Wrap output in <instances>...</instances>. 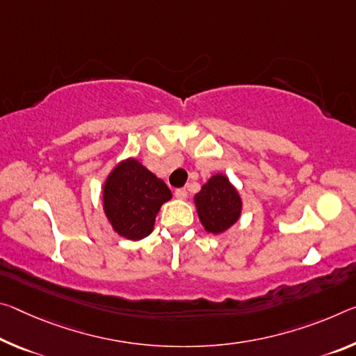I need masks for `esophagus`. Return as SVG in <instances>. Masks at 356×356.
I'll return each mask as SVG.
<instances>
[{"instance_id":"obj_1","label":"esophagus","mask_w":356,"mask_h":356,"mask_svg":"<svg viewBox=\"0 0 356 356\" xmlns=\"http://www.w3.org/2000/svg\"><path fill=\"white\" fill-rule=\"evenodd\" d=\"M174 195H176V198H179V200H185L187 198V190L185 188H177L176 191H174Z\"/></svg>"}]
</instances>
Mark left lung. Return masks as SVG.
Listing matches in <instances>:
<instances>
[{"label":"left lung","mask_w":356,"mask_h":356,"mask_svg":"<svg viewBox=\"0 0 356 356\" xmlns=\"http://www.w3.org/2000/svg\"><path fill=\"white\" fill-rule=\"evenodd\" d=\"M195 202L202 227L209 233H223L241 216L242 202L238 191L223 174L209 179L195 196Z\"/></svg>","instance_id":"obj_1"}]
</instances>
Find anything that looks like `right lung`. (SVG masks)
Here are the masks:
<instances>
[{
  "instance_id": "obj_1",
  "label": "right lung",
  "mask_w": 356,
  "mask_h": 356,
  "mask_svg": "<svg viewBox=\"0 0 356 356\" xmlns=\"http://www.w3.org/2000/svg\"><path fill=\"white\" fill-rule=\"evenodd\" d=\"M171 190L136 160L118 165L104 184V212L118 234L139 241L154 229L163 202L171 200Z\"/></svg>"
}]
</instances>
